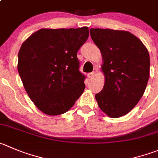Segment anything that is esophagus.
<instances>
[{"label":"esophagus","mask_w":158,"mask_h":158,"mask_svg":"<svg viewBox=\"0 0 158 158\" xmlns=\"http://www.w3.org/2000/svg\"><path fill=\"white\" fill-rule=\"evenodd\" d=\"M95 76V73H94V72H93V73H89L88 74L89 78H90V79L93 78V76Z\"/></svg>","instance_id":"obj_1"}]
</instances>
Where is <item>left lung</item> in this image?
<instances>
[{
  "instance_id": "1",
  "label": "left lung",
  "mask_w": 158,
  "mask_h": 158,
  "mask_svg": "<svg viewBox=\"0 0 158 158\" xmlns=\"http://www.w3.org/2000/svg\"><path fill=\"white\" fill-rule=\"evenodd\" d=\"M99 48L105 83L96 94L99 108L111 118L124 116L143 95L150 76L149 52L138 38L126 31L91 28Z\"/></svg>"
}]
</instances>
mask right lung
I'll return each instance as SVG.
<instances>
[{
    "label": "right lung",
    "mask_w": 158,
    "mask_h": 158,
    "mask_svg": "<svg viewBox=\"0 0 158 158\" xmlns=\"http://www.w3.org/2000/svg\"><path fill=\"white\" fill-rule=\"evenodd\" d=\"M89 37L87 27L42 28L32 34L18 52V71L37 108L50 116L65 113L85 89L78 50Z\"/></svg>",
    "instance_id": "obj_1"
}]
</instances>
